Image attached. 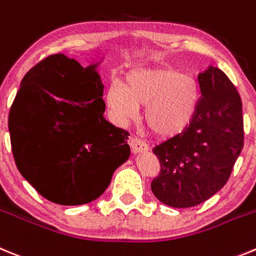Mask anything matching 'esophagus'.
Here are the masks:
<instances>
[{
    "mask_svg": "<svg viewBox=\"0 0 256 256\" xmlns=\"http://www.w3.org/2000/svg\"><path fill=\"white\" fill-rule=\"evenodd\" d=\"M130 148L134 154H138L142 153V152H146L149 149V146L146 142H142L139 138H132V139L130 140Z\"/></svg>",
    "mask_w": 256,
    "mask_h": 256,
    "instance_id": "1",
    "label": "esophagus"
}]
</instances>
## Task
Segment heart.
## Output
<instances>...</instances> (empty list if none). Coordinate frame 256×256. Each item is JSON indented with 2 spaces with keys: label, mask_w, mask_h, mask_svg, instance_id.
Here are the masks:
<instances>
[{
  "label": "heart",
  "mask_w": 256,
  "mask_h": 256,
  "mask_svg": "<svg viewBox=\"0 0 256 256\" xmlns=\"http://www.w3.org/2000/svg\"><path fill=\"white\" fill-rule=\"evenodd\" d=\"M108 107L121 118H132L144 106V121L154 135L172 138L184 132L195 114L198 88L194 80L168 68H139L126 75L125 86L107 89Z\"/></svg>",
  "instance_id": "b5f03b06"
}]
</instances>
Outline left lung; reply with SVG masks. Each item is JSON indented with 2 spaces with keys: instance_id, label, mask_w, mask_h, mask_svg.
I'll use <instances>...</instances> for the list:
<instances>
[{
  "instance_id": "obj_1",
  "label": "left lung",
  "mask_w": 256,
  "mask_h": 256,
  "mask_svg": "<svg viewBox=\"0 0 256 256\" xmlns=\"http://www.w3.org/2000/svg\"><path fill=\"white\" fill-rule=\"evenodd\" d=\"M198 80L202 96L190 125L153 148L160 170L152 191L174 208L199 206L218 192L244 148L242 103L234 85L218 68Z\"/></svg>"
}]
</instances>
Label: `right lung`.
I'll return each instance as SVG.
<instances>
[{
  "instance_id": "obj_1",
  "label": "right lung",
  "mask_w": 256,
  "mask_h": 256,
  "mask_svg": "<svg viewBox=\"0 0 256 256\" xmlns=\"http://www.w3.org/2000/svg\"><path fill=\"white\" fill-rule=\"evenodd\" d=\"M102 96L96 66L62 54L22 78L8 114L11 149L22 177L50 202H93L130 156V134L104 118Z\"/></svg>"
}]
</instances>
